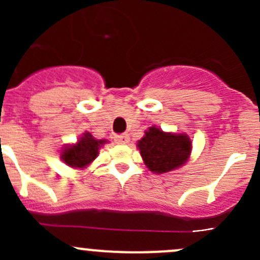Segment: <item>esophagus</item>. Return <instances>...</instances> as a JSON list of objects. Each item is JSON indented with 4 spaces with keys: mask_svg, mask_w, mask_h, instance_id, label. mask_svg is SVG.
Wrapping results in <instances>:
<instances>
[{
    "mask_svg": "<svg viewBox=\"0 0 260 260\" xmlns=\"http://www.w3.org/2000/svg\"><path fill=\"white\" fill-rule=\"evenodd\" d=\"M115 142L120 143V145H125V143L129 142V135L128 133H122V135H117L114 137Z\"/></svg>",
    "mask_w": 260,
    "mask_h": 260,
    "instance_id": "obj_1",
    "label": "esophagus"
}]
</instances>
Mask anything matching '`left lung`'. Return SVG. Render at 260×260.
<instances>
[{
	"label": "left lung",
	"instance_id": "8db88e82",
	"mask_svg": "<svg viewBox=\"0 0 260 260\" xmlns=\"http://www.w3.org/2000/svg\"><path fill=\"white\" fill-rule=\"evenodd\" d=\"M138 142L145 165L151 171L164 174L177 169L187 161L191 141L186 135L165 133L156 127H149Z\"/></svg>",
	"mask_w": 260,
	"mask_h": 260
}]
</instances>
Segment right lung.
Returning a JSON list of instances; mask_svg holds the SVG:
<instances>
[{
	"instance_id": "1",
	"label": "right lung",
	"mask_w": 260,
	"mask_h": 260,
	"mask_svg": "<svg viewBox=\"0 0 260 260\" xmlns=\"http://www.w3.org/2000/svg\"><path fill=\"white\" fill-rule=\"evenodd\" d=\"M104 140H95L89 132L84 133L77 145L67 147L62 151L61 158L68 166L85 167L98 157L99 148L104 145Z\"/></svg>"
}]
</instances>
